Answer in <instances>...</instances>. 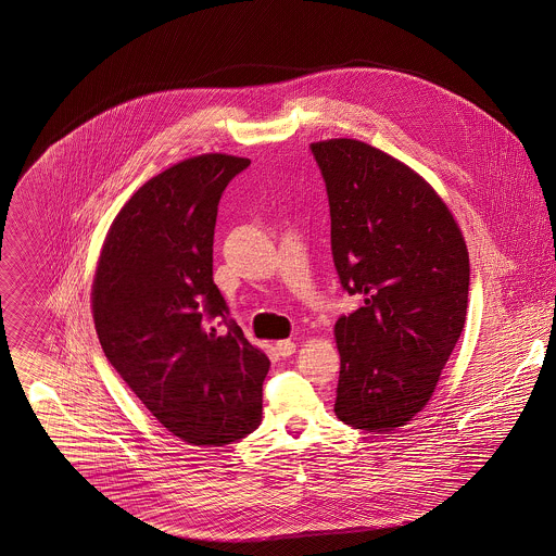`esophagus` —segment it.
<instances>
[{"label": "esophagus", "mask_w": 556, "mask_h": 556, "mask_svg": "<svg viewBox=\"0 0 556 556\" xmlns=\"http://www.w3.org/2000/svg\"><path fill=\"white\" fill-rule=\"evenodd\" d=\"M295 341H291V339H282V341H278V343H276V352H278L282 358H287V356L295 354Z\"/></svg>", "instance_id": "obj_1"}]
</instances>
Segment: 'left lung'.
<instances>
[{
    "mask_svg": "<svg viewBox=\"0 0 556 556\" xmlns=\"http://www.w3.org/2000/svg\"><path fill=\"white\" fill-rule=\"evenodd\" d=\"M331 208V251L363 307L334 323V415L386 434L430 401L466 323L470 261L439 193L356 139L309 146Z\"/></svg>",
    "mask_w": 556,
    "mask_h": 556,
    "instance_id": "1",
    "label": "left lung"
}]
</instances>
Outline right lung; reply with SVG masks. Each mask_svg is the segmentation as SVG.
Segmentation results:
<instances>
[{"label": "right lung", "instance_id": "right-lung-1", "mask_svg": "<svg viewBox=\"0 0 556 556\" xmlns=\"http://www.w3.org/2000/svg\"><path fill=\"white\" fill-rule=\"evenodd\" d=\"M249 164L204 153L149 179L113 219L92 285L113 369L168 432L195 446L240 441L261 421L269 361L229 318L213 280L217 206Z\"/></svg>", "mask_w": 556, "mask_h": 556}]
</instances>
